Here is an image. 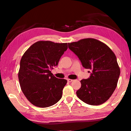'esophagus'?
Listing matches in <instances>:
<instances>
[{
    "mask_svg": "<svg viewBox=\"0 0 131 131\" xmlns=\"http://www.w3.org/2000/svg\"><path fill=\"white\" fill-rule=\"evenodd\" d=\"M67 80H68V82H70V83L73 81V79H68Z\"/></svg>",
    "mask_w": 131,
    "mask_h": 131,
    "instance_id": "esophagus-1",
    "label": "esophagus"
}]
</instances>
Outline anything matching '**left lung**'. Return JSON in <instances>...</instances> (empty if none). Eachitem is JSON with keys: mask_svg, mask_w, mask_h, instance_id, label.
<instances>
[{"mask_svg": "<svg viewBox=\"0 0 131 131\" xmlns=\"http://www.w3.org/2000/svg\"><path fill=\"white\" fill-rule=\"evenodd\" d=\"M68 46L83 67L92 71L88 79L80 80L77 96L89 105L102 104L115 91L121 73L114 53L106 44L93 38L69 43Z\"/></svg>", "mask_w": 131, "mask_h": 131, "instance_id": "1", "label": "left lung"}]
</instances>
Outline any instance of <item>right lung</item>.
<instances>
[{
    "label": "right lung",
    "instance_id": "obj_1",
    "mask_svg": "<svg viewBox=\"0 0 131 131\" xmlns=\"http://www.w3.org/2000/svg\"><path fill=\"white\" fill-rule=\"evenodd\" d=\"M68 49V43L38 41L24 53L18 73L21 89L32 105L47 107L59 101L67 83L56 78L50 71L57 66Z\"/></svg>",
    "mask_w": 131,
    "mask_h": 131
}]
</instances>
